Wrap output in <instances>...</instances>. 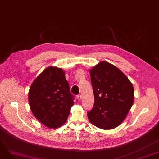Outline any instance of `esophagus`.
I'll return each mask as SVG.
<instances>
[{
    "mask_svg": "<svg viewBox=\"0 0 159 159\" xmlns=\"http://www.w3.org/2000/svg\"><path fill=\"white\" fill-rule=\"evenodd\" d=\"M76 98H77V99H78L79 101H80L81 99H82V96L81 95H78Z\"/></svg>",
    "mask_w": 159,
    "mask_h": 159,
    "instance_id": "1",
    "label": "esophagus"
}]
</instances>
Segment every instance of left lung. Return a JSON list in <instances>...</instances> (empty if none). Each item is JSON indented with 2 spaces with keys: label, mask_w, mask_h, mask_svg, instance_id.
Instances as JSON below:
<instances>
[{
  "label": "left lung",
  "mask_w": 159,
  "mask_h": 159,
  "mask_svg": "<svg viewBox=\"0 0 159 159\" xmlns=\"http://www.w3.org/2000/svg\"><path fill=\"white\" fill-rule=\"evenodd\" d=\"M90 74L95 100L88 118L103 130L115 128L124 121L132 106L133 85L119 69L107 61L97 64Z\"/></svg>",
  "instance_id": "8db88e82"
}]
</instances>
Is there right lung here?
I'll list each match as a JSON object with an SVG mask.
<instances>
[{"mask_svg": "<svg viewBox=\"0 0 159 159\" xmlns=\"http://www.w3.org/2000/svg\"><path fill=\"white\" fill-rule=\"evenodd\" d=\"M28 98L35 118L53 129L66 122L74 105L64 70L53 66L47 67L34 80Z\"/></svg>", "mask_w": 159, "mask_h": 159, "instance_id": "add662e5", "label": "right lung"}]
</instances>
